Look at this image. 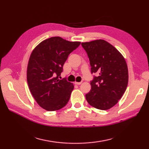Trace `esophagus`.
<instances>
[{
    "label": "esophagus",
    "mask_w": 149,
    "mask_h": 149,
    "mask_svg": "<svg viewBox=\"0 0 149 149\" xmlns=\"http://www.w3.org/2000/svg\"><path fill=\"white\" fill-rule=\"evenodd\" d=\"M81 83H82V81L81 82H74V84H77V85H80Z\"/></svg>",
    "instance_id": "1"
}]
</instances>
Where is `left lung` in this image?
I'll use <instances>...</instances> for the list:
<instances>
[{
	"label": "left lung",
	"mask_w": 149,
	"mask_h": 149,
	"mask_svg": "<svg viewBox=\"0 0 149 149\" xmlns=\"http://www.w3.org/2000/svg\"><path fill=\"white\" fill-rule=\"evenodd\" d=\"M87 52L91 72L97 73L86 95L88 104L95 108L107 110L118 103L127 86V63L118 50L104 40L81 43Z\"/></svg>",
	"instance_id": "obj_1"
}]
</instances>
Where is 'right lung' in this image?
<instances>
[{"label":"right lung","mask_w":149,"mask_h":149,"mask_svg":"<svg viewBox=\"0 0 149 149\" xmlns=\"http://www.w3.org/2000/svg\"><path fill=\"white\" fill-rule=\"evenodd\" d=\"M80 44L54 36L42 41L33 50L27 65V81L34 99L43 109L54 111L68 103L74 84L59 77L68 55Z\"/></svg>","instance_id":"add662e5"}]
</instances>
